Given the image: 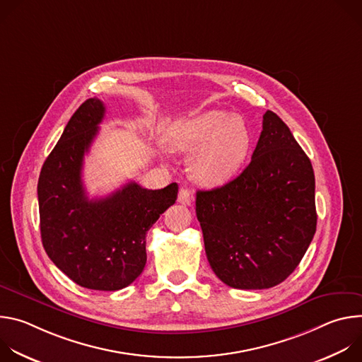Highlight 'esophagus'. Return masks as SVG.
Here are the masks:
<instances>
[{
    "instance_id": "esophagus-1",
    "label": "esophagus",
    "mask_w": 362,
    "mask_h": 362,
    "mask_svg": "<svg viewBox=\"0 0 362 362\" xmlns=\"http://www.w3.org/2000/svg\"><path fill=\"white\" fill-rule=\"evenodd\" d=\"M192 200H193V196H192L190 190L186 189V187H182V189L179 190V194H177V202L182 203V204H185V206H190V204H192Z\"/></svg>"
}]
</instances>
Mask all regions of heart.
<instances>
[{"label":"heart","mask_w":362,"mask_h":362,"mask_svg":"<svg viewBox=\"0 0 362 362\" xmlns=\"http://www.w3.org/2000/svg\"><path fill=\"white\" fill-rule=\"evenodd\" d=\"M166 143L176 151L197 150L190 162L193 177L206 186H218L243 165L250 132L242 116L211 110L175 122L166 132Z\"/></svg>","instance_id":"heart-1"}]
</instances>
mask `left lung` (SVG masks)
Instances as JSON below:
<instances>
[{
    "label": "left lung",
    "mask_w": 362,
    "mask_h": 362,
    "mask_svg": "<svg viewBox=\"0 0 362 362\" xmlns=\"http://www.w3.org/2000/svg\"><path fill=\"white\" fill-rule=\"evenodd\" d=\"M196 216L216 276L230 288L267 289L299 265L317 230L315 176L289 127L271 110L245 170L197 190Z\"/></svg>",
    "instance_id": "left-lung-1"
}]
</instances>
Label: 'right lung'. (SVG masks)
Masks as SVG:
<instances>
[{"mask_svg": "<svg viewBox=\"0 0 362 362\" xmlns=\"http://www.w3.org/2000/svg\"><path fill=\"white\" fill-rule=\"evenodd\" d=\"M106 107L88 98L67 123L38 179L40 230L53 264L77 285L94 291L129 286L146 265V235L177 197V183L148 190L136 182L88 199L81 180L84 154Z\"/></svg>", "mask_w": 362, "mask_h": 362, "instance_id": "right-lung-1", "label": "right lung"}]
</instances>
